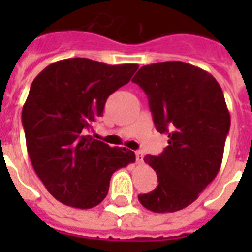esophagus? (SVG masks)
<instances>
[{"label": "esophagus", "mask_w": 252, "mask_h": 252, "mask_svg": "<svg viewBox=\"0 0 252 252\" xmlns=\"http://www.w3.org/2000/svg\"><path fill=\"white\" fill-rule=\"evenodd\" d=\"M136 162H137L138 165H141L142 162H144V153H142V152H140V150H137V152H136Z\"/></svg>", "instance_id": "obj_1"}]
</instances>
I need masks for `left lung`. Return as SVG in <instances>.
I'll use <instances>...</instances> for the list:
<instances>
[{
	"label": "left lung",
	"mask_w": 252,
	"mask_h": 252,
	"mask_svg": "<svg viewBox=\"0 0 252 252\" xmlns=\"http://www.w3.org/2000/svg\"><path fill=\"white\" fill-rule=\"evenodd\" d=\"M132 82L145 91L156 128L168 134L159 156L146 154L158 186L138 195L142 207L156 213L188 207L219 174L230 114L216 78L182 61L142 66Z\"/></svg>",
	"instance_id": "8db88e82"
}]
</instances>
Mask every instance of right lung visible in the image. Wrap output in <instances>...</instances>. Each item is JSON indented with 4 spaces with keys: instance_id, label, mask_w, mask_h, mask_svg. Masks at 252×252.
I'll use <instances>...</instances> for the list:
<instances>
[{
    "instance_id": "right-lung-1",
    "label": "right lung",
    "mask_w": 252,
    "mask_h": 252,
    "mask_svg": "<svg viewBox=\"0 0 252 252\" xmlns=\"http://www.w3.org/2000/svg\"><path fill=\"white\" fill-rule=\"evenodd\" d=\"M137 69L76 57L48 65L32 81L22 110L26 145L36 175L60 203L96 207L107 196L111 175L136 161L132 150L111 148L90 130L107 98Z\"/></svg>"
}]
</instances>
